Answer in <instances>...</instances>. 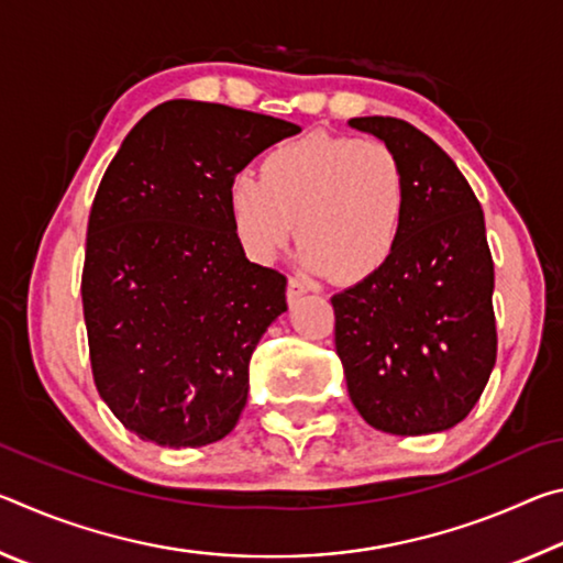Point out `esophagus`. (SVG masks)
Here are the masks:
<instances>
[{
	"mask_svg": "<svg viewBox=\"0 0 563 563\" xmlns=\"http://www.w3.org/2000/svg\"><path fill=\"white\" fill-rule=\"evenodd\" d=\"M305 292H308V285H305L300 278H290L288 280V292H285V295H288V302L290 305L298 302Z\"/></svg>",
	"mask_w": 563,
	"mask_h": 563,
	"instance_id": "esophagus-1",
	"label": "esophagus"
}]
</instances>
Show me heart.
I'll return each mask as SVG.
<instances>
[{
  "label": "heart",
  "mask_w": 563,
  "mask_h": 563,
  "mask_svg": "<svg viewBox=\"0 0 563 563\" xmlns=\"http://www.w3.org/2000/svg\"><path fill=\"white\" fill-rule=\"evenodd\" d=\"M407 176L383 141L310 136L275 146L261 178L238 174L228 213L247 258L268 265L300 228V261L355 285L393 261L407 218Z\"/></svg>",
  "instance_id": "b5f03b06"
}]
</instances>
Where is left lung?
<instances>
[{"label": "left lung", "instance_id": "left-lung-1", "mask_svg": "<svg viewBox=\"0 0 563 563\" xmlns=\"http://www.w3.org/2000/svg\"><path fill=\"white\" fill-rule=\"evenodd\" d=\"M350 126L395 151L409 201L393 261L330 300L347 393L375 430H450L472 412L497 360L482 206L454 161L412 123L362 117Z\"/></svg>", "mask_w": 563, "mask_h": 563}]
</instances>
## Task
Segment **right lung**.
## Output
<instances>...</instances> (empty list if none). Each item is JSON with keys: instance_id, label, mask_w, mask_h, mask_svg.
I'll use <instances>...</instances> for the list:
<instances>
[{"instance_id": "obj_1", "label": "right lung", "mask_w": 563, "mask_h": 563, "mask_svg": "<svg viewBox=\"0 0 563 563\" xmlns=\"http://www.w3.org/2000/svg\"><path fill=\"white\" fill-rule=\"evenodd\" d=\"M300 126L223 103L166 101L123 139L93 196L81 302L93 383L161 446L233 430L247 362L288 310L285 275L245 258L228 186Z\"/></svg>"}]
</instances>
